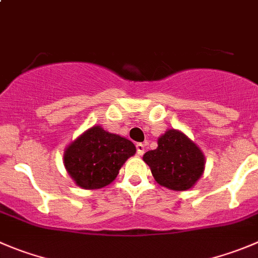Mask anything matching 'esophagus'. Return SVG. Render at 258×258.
Returning <instances> with one entry per match:
<instances>
[{"instance_id": "1", "label": "esophagus", "mask_w": 258, "mask_h": 258, "mask_svg": "<svg viewBox=\"0 0 258 258\" xmlns=\"http://www.w3.org/2000/svg\"><path fill=\"white\" fill-rule=\"evenodd\" d=\"M144 151H146V146H144L143 143H137V153H138L139 156H143Z\"/></svg>"}]
</instances>
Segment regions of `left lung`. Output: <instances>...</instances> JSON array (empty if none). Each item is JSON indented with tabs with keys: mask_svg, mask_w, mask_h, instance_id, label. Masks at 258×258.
<instances>
[{
	"mask_svg": "<svg viewBox=\"0 0 258 258\" xmlns=\"http://www.w3.org/2000/svg\"><path fill=\"white\" fill-rule=\"evenodd\" d=\"M158 147L144 153L154 180L175 191L190 190L205 170V156L198 144L177 129H168L157 141Z\"/></svg>",
	"mask_w": 258,
	"mask_h": 258,
	"instance_id": "left-lung-1",
	"label": "left lung"
}]
</instances>
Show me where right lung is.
<instances>
[{
	"instance_id": "obj_1",
	"label": "right lung",
	"mask_w": 258,
	"mask_h": 258,
	"mask_svg": "<svg viewBox=\"0 0 258 258\" xmlns=\"http://www.w3.org/2000/svg\"><path fill=\"white\" fill-rule=\"evenodd\" d=\"M136 152L133 142L95 125L68 144L63 163L76 185L95 190L110 185Z\"/></svg>"
}]
</instances>
